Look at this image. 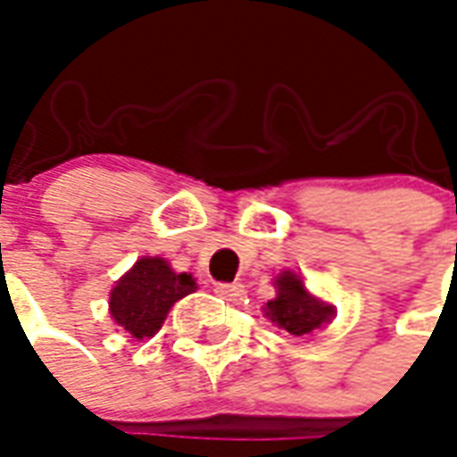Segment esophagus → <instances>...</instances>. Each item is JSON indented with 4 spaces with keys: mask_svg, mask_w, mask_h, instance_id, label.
I'll list each match as a JSON object with an SVG mask.
<instances>
[{
    "mask_svg": "<svg viewBox=\"0 0 457 457\" xmlns=\"http://www.w3.org/2000/svg\"><path fill=\"white\" fill-rule=\"evenodd\" d=\"M215 293H218L220 297H225V300H237V297L245 293V288H242L239 283H218V286H215Z\"/></svg>",
    "mask_w": 457,
    "mask_h": 457,
    "instance_id": "obj_1",
    "label": "esophagus"
}]
</instances>
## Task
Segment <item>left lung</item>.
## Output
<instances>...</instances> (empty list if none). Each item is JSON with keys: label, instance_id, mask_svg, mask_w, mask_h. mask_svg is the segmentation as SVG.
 <instances>
[{"label": "left lung", "instance_id": "left-lung-1", "mask_svg": "<svg viewBox=\"0 0 457 457\" xmlns=\"http://www.w3.org/2000/svg\"><path fill=\"white\" fill-rule=\"evenodd\" d=\"M276 297L266 303L263 312L280 329L303 337L320 329L334 317V307L324 305L307 293L303 278L293 271H283L276 278Z\"/></svg>", "mask_w": 457, "mask_h": 457}]
</instances>
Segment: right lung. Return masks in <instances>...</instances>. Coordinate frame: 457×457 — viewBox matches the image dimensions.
Returning <instances> with one entry per match:
<instances>
[{
    "instance_id": "obj_1",
    "label": "right lung",
    "mask_w": 457,
    "mask_h": 457,
    "mask_svg": "<svg viewBox=\"0 0 457 457\" xmlns=\"http://www.w3.org/2000/svg\"><path fill=\"white\" fill-rule=\"evenodd\" d=\"M194 290L188 273H174L160 256H143L111 290L108 307L118 327L140 341L160 332L171 305Z\"/></svg>"
}]
</instances>
